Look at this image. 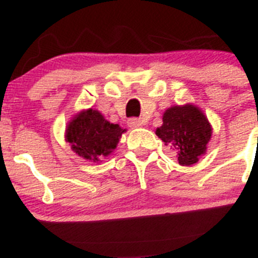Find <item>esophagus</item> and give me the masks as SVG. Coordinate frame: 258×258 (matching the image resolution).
<instances>
[{
	"instance_id": "34e87169",
	"label": "esophagus",
	"mask_w": 258,
	"mask_h": 258,
	"mask_svg": "<svg viewBox=\"0 0 258 258\" xmlns=\"http://www.w3.org/2000/svg\"><path fill=\"white\" fill-rule=\"evenodd\" d=\"M143 125V120L139 118H130L128 119V126L129 128H140Z\"/></svg>"
}]
</instances>
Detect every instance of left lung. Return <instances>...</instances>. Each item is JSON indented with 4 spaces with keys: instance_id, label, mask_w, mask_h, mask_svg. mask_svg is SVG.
<instances>
[{
    "instance_id": "8db88e82",
    "label": "left lung",
    "mask_w": 258,
    "mask_h": 258,
    "mask_svg": "<svg viewBox=\"0 0 258 258\" xmlns=\"http://www.w3.org/2000/svg\"><path fill=\"white\" fill-rule=\"evenodd\" d=\"M156 135L176 153L180 165H192L206 153L212 128L205 114L192 104L166 109Z\"/></svg>"
}]
</instances>
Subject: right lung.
<instances>
[{
	"mask_svg": "<svg viewBox=\"0 0 258 258\" xmlns=\"http://www.w3.org/2000/svg\"><path fill=\"white\" fill-rule=\"evenodd\" d=\"M124 132L118 124L105 120L98 110H82L68 124L66 142L79 156L98 163L116 148Z\"/></svg>",
	"mask_w": 258,
	"mask_h": 258,
	"instance_id": "right-lung-1",
	"label": "right lung"
}]
</instances>
